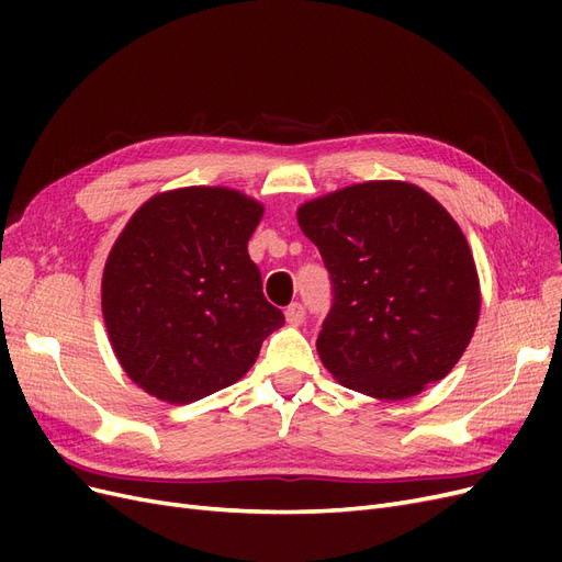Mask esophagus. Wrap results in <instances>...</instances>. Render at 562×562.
Returning a JSON list of instances; mask_svg holds the SVG:
<instances>
[{"instance_id": "34e87169", "label": "esophagus", "mask_w": 562, "mask_h": 562, "mask_svg": "<svg viewBox=\"0 0 562 562\" xmlns=\"http://www.w3.org/2000/svg\"><path fill=\"white\" fill-rule=\"evenodd\" d=\"M302 321H304V307L300 302H293L291 307L285 310V323H288V326H300Z\"/></svg>"}]
</instances>
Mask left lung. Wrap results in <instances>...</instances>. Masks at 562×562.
<instances>
[{
  "instance_id": "8db88e82",
  "label": "left lung",
  "mask_w": 562,
  "mask_h": 562,
  "mask_svg": "<svg viewBox=\"0 0 562 562\" xmlns=\"http://www.w3.org/2000/svg\"><path fill=\"white\" fill-rule=\"evenodd\" d=\"M333 281L316 351L347 389L403 401L443 380L481 314L479 271L452 215L401 180H370L297 209Z\"/></svg>"
}]
</instances>
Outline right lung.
Wrapping results in <instances>:
<instances>
[{
	"mask_svg": "<svg viewBox=\"0 0 562 562\" xmlns=\"http://www.w3.org/2000/svg\"><path fill=\"white\" fill-rule=\"evenodd\" d=\"M265 206L229 187H182L133 213L103 271L116 361L149 396L194 403L239 382L283 326L248 239Z\"/></svg>",
	"mask_w": 562,
	"mask_h": 562,
	"instance_id": "add662e5",
	"label": "right lung"
}]
</instances>
